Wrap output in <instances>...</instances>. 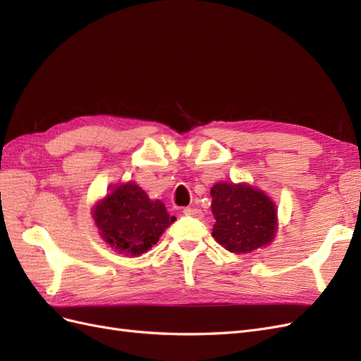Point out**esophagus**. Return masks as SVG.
<instances>
[{"label":"esophagus","mask_w":361,"mask_h":361,"mask_svg":"<svg viewBox=\"0 0 361 361\" xmlns=\"http://www.w3.org/2000/svg\"><path fill=\"white\" fill-rule=\"evenodd\" d=\"M183 214L194 216V218H203V212L200 209H197V207H185Z\"/></svg>","instance_id":"obj_1"}]
</instances>
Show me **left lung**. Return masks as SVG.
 Segmentation results:
<instances>
[{"label": "left lung", "mask_w": 361, "mask_h": 361, "mask_svg": "<svg viewBox=\"0 0 361 361\" xmlns=\"http://www.w3.org/2000/svg\"><path fill=\"white\" fill-rule=\"evenodd\" d=\"M215 241L232 253L268 245L277 232V209L268 195L247 183L220 182L211 188Z\"/></svg>", "instance_id": "1"}]
</instances>
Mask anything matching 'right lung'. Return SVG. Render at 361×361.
<instances>
[{
    "label": "right lung",
    "instance_id": "1",
    "mask_svg": "<svg viewBox=\"0 0 361 361\" xmlns=\"http://www.w3.org/2000/svg\"><path fill=\"white\" fill-rule=\"evenodd\" d=\"M94 223L104 241L126 256H140L154 247L164 231L176 220L159 200L135 182L118 185L93 207Z\"/></svg>",
    "mask_w": 361,
    "mask_h": 361
}]
</instances>
